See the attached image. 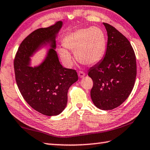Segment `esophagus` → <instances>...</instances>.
Instances as JSON below:
<instances>
[{"instance_id": "obj_1", "label": "esophagus", "mask_w": 150, "mask_h": 150, "mask_svg": "<svg viewBox=\"0 0 150 150\" xmlns=\"http://www.w3.org/2000/svg\"><path fill=\"white\" fill-rule=\"evenodd\" d=\"M78 76H79L80 78H82L85 76V73L82 72V71H79L78 72Z\"/></svg>"}]
</instances>
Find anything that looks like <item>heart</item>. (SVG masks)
I'll list each match as a JSON object with an SVG mask.
<instances>
[{"label": "heart", "instance_id": "1", "mask_svg": "<svg viewBox=\"0 0 150 150\" xmlns=\"http://www.w3.org/2000/svg\"><path fill=\"white\" fill-rule=\"evenodd\" d=\"M63 44L67 49L75 52L80 62L93 65L100 61L105 53L106 37L98 27L80 29L68 33L63 40ZM59 53L66 65L72 64V57L67 50L60 48Z\"/></svg>", "mask_w": 150, "mask_h": 150}]
</instances>
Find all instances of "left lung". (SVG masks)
I'll return each mask as SVG.
<instances>
[{
    "label": "left lung",
    "instance_id": "obj_1",
    "mask_svg": "<svg viewBox=\"0 0 150 150\" xmlns=\"http://www.w3.org/2000/svg\"><path fill=\"white\" fill-rule=\"evenodd\" d=\"M108 36L103 59L89 70L93 80L91 98L102 110L120 105L132 91L136 77L134 51L129 41L113 26L103 23Z\"/></svg>",
    "mask_w": 150,
    "mask_h": 150
}]
</instances>
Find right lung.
<instances>
[{"label":"right lung","instance_id":"add662e5","mask_svg":"<svg viewBox=\"0 0 150 150\" xmlns=\"http://www.w3.org/2000/svg\"><path fill=\"white\" fill-rule=\"evenodd\" d=\"M62 26L59 21L31 33L20 44L14 62L16 81L23 99L47 116L61 113L67 105L68 89L78 80L75 70L61 65L55 51L56 38ZM45 46L50 49L43 61L31 67L30 57Z\"/></svg>","mask_w":150,"mask_h":150}]
</instances>
